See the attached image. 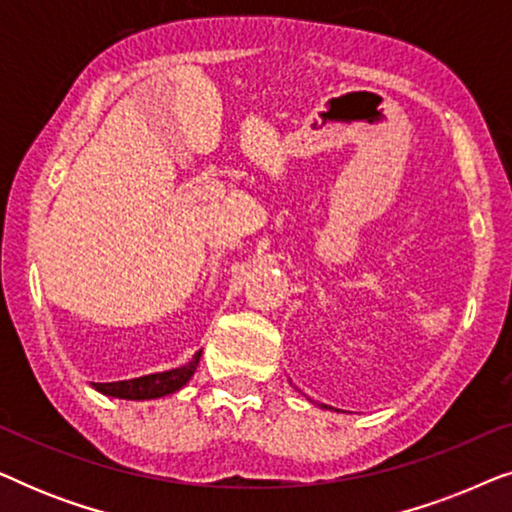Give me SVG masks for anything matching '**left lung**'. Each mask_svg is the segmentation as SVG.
<instances>
[{"label": "left lung", "instance_id": "1", "mask_svg": "<svg viewBox=\"0 0 512 512\" xmlns=\"http://www.w3.org/2000/svg\"><path fill=\"white\" fill-rule=\"evenodd\" d=\"M324 408H326V405H324Z\"/></svg>", "mask_w": 512, "mask_h": 512}]
</instances>
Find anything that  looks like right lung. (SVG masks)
Wrapping results in <instances>:
<instances>
[{"mask_svg": "<svg viewBox=\"0 0 512 512\" xmlns=\"http://www.w3.org/2000/svg\"><path fill=\"white\" fill-rule=\"evenodd\" d=\"M200 354L202 349L186 363V366L165 370V373H153V375L135 377V380H123V382H90V384H93L97 391H102V394L116 396V398H130V401L167 396V394H174V391H179L188 380H191L195 368H198Z\"/></svg>", "mask_w": 512, "mask_h": 512, "instance_id": "right-lung-1", "label": "right lung"}]
</instances>
